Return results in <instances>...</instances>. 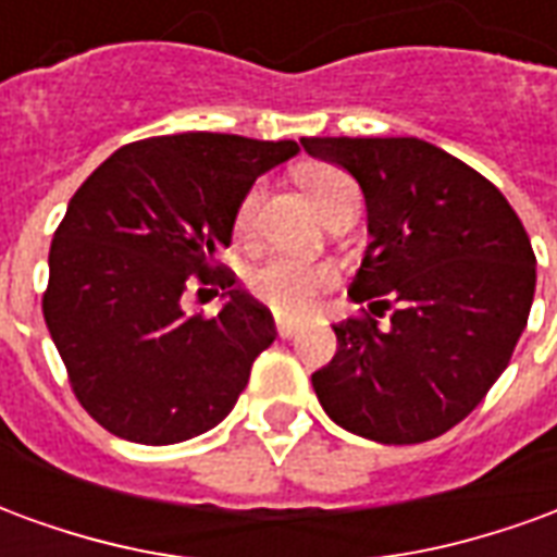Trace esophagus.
Here are the masks:
<instances>
[{
    "mask_svg": "<svg viewBox=\"0 0 557 557\" xmlns=\"http://www.w3.org/2000/svg\"><path fill=\"white\" fill-rule=\"evenodd\" d=\"M301 331V322H295V319H283L277 315V334L280 337H295Z\"/></svg>",
    "mask_w": 557,
    "mask_h": 557,
    "instance_id": "obj_1",
    "label": "esophagus"
}]
</instances>
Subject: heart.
Wrapping results in <instances>:
<instances>
[{
	"label": "heart",
	"mask_w": 557,
	"mask_h": 557,
	"mask_svg": "<svg viewBox=\"0 0 557 557\" xmlns=\"http://www.w3.org/2000/svg\"><path fill=\"white\" fill-rule=\"evenodd\" d=\"M298 182L322 214L337 202L339 196L355 190L349 175L334 170V166H304L298 172ZM259 199H262L259 187H250L244 194L242 206L235 211V223H232L235 242L247 244L253 238ZM334 280H337V274L325 262H307V259H295V256L274 253L265 256L262 262H256L247 271V289L253 298L268 304L277 313L307 315L319 304V298L334 286Z\"/></svg>",
	"instance_id": "1"
}]
</instances>
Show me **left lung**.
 I'll return each instance as SVG.
<instances>
[{"label": "left lung", "mask_w": 557, "mask_h": 557, "mask_svg": "<svg viewBox=\"0 0 557 557\" xmlns=\"http://www.w3.org/2000/svg\"><path fill=\"white\" fill-rule=\"evenodd\" d=\"M361 184L373 242L349 298L391 310L334 325L337 355L313 373L325 414L382 444L438 438L507 370L534 301L537 259L492 182L418 137H304ZM382 315V313H375Z\"/></svg>", "instance_id": "8db88e82"}]
</instances>
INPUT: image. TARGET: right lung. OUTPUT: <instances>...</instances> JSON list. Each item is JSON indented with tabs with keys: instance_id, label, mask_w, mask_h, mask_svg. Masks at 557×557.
Masks as SVG:
<instances>
[{
	"instance_id": "add662e5",
	"label": "right lung",
	"mask_w": 557,
	"mask_h": 557,
	"mask_svg": "<svg viewBox=\"0 0 557 557\" xmlns=\"http://www.w3.org/2000/svg\"><path fill=\"white\" fill-rule=\"evenodd\" d=\"M295 139L172 134L122 146L79 184L50 244L44 319L79 406L119 438L178 444L226 418L274 319L214 256L262 172ZM226 288L218 317H187L181 295Z\"/></svg>"
}]
</instances>
